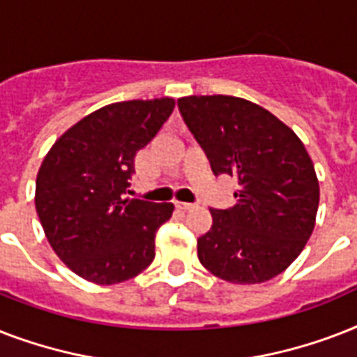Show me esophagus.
Returning a JSON list of instances; mask_svg holds the SVG:
<instances>
[{
  "label": "esophagus",
  "mask_w": 357,
  "mask_h": 357,
  "mask_svg": "<svg viewBox=\"0 0 357 357\" xmlns=\"http://www.w3.org/2000/svg\"><path fill=\"white\" fill-rule=\"evenodd\" d=\"M176 207L181 209V211H189V209L195 207V204H189V202H176Z\"/></svg>",
  "instance_id": "34e87169"
}]
</instances>
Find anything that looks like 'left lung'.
I'll return each mask as SVG.
<instances>
[{
    "mask_svg": "<svg viewBox=\"0 0 357 357\" xmlns=\"http://www.w3.org/2000/svg\"><path fill=\"white\" fill-rule=\"evenodd\" d=\"M178 107L213 174L238 181L237 204L211 209V229L198 238L200 263L244 285L282 274L304 250L319 209V179L302 140L243 98L187 96Z\"/></svg>",
    "mask_w": 357,
    "mask_h": 357,
    "instance_id": "left-lung-1",
    "label": "left lung"
}]
</instances>
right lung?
Masks as SVG:
<instances>
[{"mask_svg":"<svg viewBox=\"0 0 357 357\" xmlns=\"http://www.w3.org/2000/svg\"><path fill=\"white\" fill-rule=\"evenodd\" d=\"M172 98L98 109L57 139L36 176L35 206L59 259L86 282L113 285L155 257L174 204L126 198L135 155L174 111Z\"/></svg>","mask_w":357,"mask_h":357,"instance_id":"1","label":"right lung"}]
</instances>
